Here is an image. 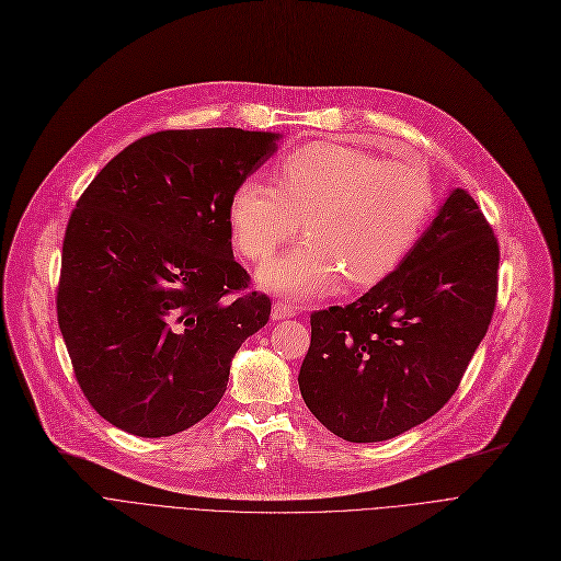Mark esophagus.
<instances>
[{
	"label": "esophagus",
	"mask_w": 561,
	"mask_h": 561,
	"mask_svg": "<svg viewBox=\"0 0 561 561\" xmlns=\"http://www.w3.org/2000/svg\"><path fill=\"white\" fill-rule=\"evenodd\" d=\"M273 320H286V318H293V316H298V309L296 307H290V305H286V302H275L273 305Z\"/></svg>",
	"instance_id": "esophagus-1"
}]
</instances>
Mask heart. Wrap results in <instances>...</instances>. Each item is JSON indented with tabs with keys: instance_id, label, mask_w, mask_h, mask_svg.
Wrapping results in <instances>:
<instances>
[{
	"instance_id": "b5f03b06",
	"label": "heart",
	"mask_w": 561,
	"mask_h": 561,
	"mask_svg": "<svg viewBox=\"0 0 561 561\" xmlns=\"http://www.w3.org/2000/svg\"><path fill=\"white\" fill-rule=\"evenodd\" d=\"M434 204L419 163L313 142L282 161L277 186L256 176L236 186L229 227L236 248L261 261L302 222L309 241L261 265L256 279L288 298H313L343 277L352 288H368L393 275L423 239Z\"/></svg>"
}]
</instances>
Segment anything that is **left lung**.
<instances>
[{
	"label": "left lung",
	"mask_w": 561,
	"mask_h": 561,
	"mask_svg": "<svg viewBox=\"0 0 561 561\" xmlns=\"http://www.w3.org/2000/svg\"><path fill=\"white\" fill-rule=\"evenodd\" d=\"M500 250L478 202L453 188L400 268L347 307L311 313L298 385L350 444L400 436L457 391L497 296Z\"/></svg>",
	"instance_id": "1"
}]
</instances>
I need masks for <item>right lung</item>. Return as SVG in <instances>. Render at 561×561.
<instances>
[{
	"instance_id": "add662e5",
	"label": "right lung",
	"mask_w": 561,
	"mask_h": 561,
	"mask_svg": "<svg viewBox=\"0 0 561 561\" xmlns=\"http://www.w3.org/2000/svg\"><path fill=\"white\" fill-rule=\"evenodd\" d=\"M282 134L157 131L113 157L70 216L56 311L79 387L98 414L161 438L209 416L231 359L271 318L241 296L229 199Z\"/></svg>"
}]
</instances>
